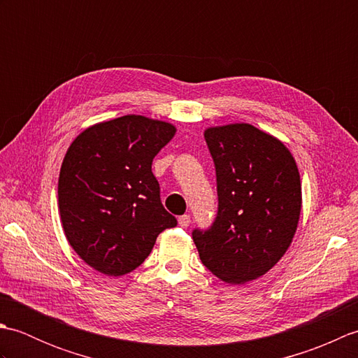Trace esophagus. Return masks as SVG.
I'll return each instance as SVG.
<instances>
[{"label":"esophagus","mask_w":358,"mask_h":358,"mask_svg":"<svg viewBox=\"0 0 358 358\" xmlns=\"http://www.w3.org/2000/svg\"><path fill=\"white\" fill-rule=\"evenodd\" d=\"M178 224H180L181 227H187L189 224H191V215H187V214L181 215V217L178 218Z\"/></svg>","instance_id":"obj_1"}]
</instances>
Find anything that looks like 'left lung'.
I'll use <instances>...</instances> for the list:
<instances>
[{"instance_id":"1","label":"left lung","mask_w":358,"mask_h":358,"mask_svg":"<svg viewBox=\"0 0 358 358\" xmlns=\"http://www.w3.org/2000/svg\"><path fill=\"white\" fill-rule=\"evenodd\" d=\"M218 210L208 229L192 231L200 260L227 283L264 275L285 255L299 224L301 185L283 143L250 124L210 127Z\"/></svg>"}]
</instances>
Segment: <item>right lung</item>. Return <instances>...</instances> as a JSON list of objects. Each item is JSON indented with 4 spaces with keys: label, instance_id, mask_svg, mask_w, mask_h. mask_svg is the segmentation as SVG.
<instances>
[{
    "label": "right lung",
    "instance_id": "1",
    "mask_svg": "<svg viewBox=\"0 0 358 358\" xmlns=\"http://www.w3.org/2000/svg\"><path fill=\"white\" fill-rule=\"evenodd\" d=\"M175 135L164 121L126 115L95 124L73 140L58 180L67 241L106 275L144 262L164 229L177 226L159 199L152 159Z\"/></svg>",
    "mask_w": 358,
    "mask_h": 358
}]
</instances>
